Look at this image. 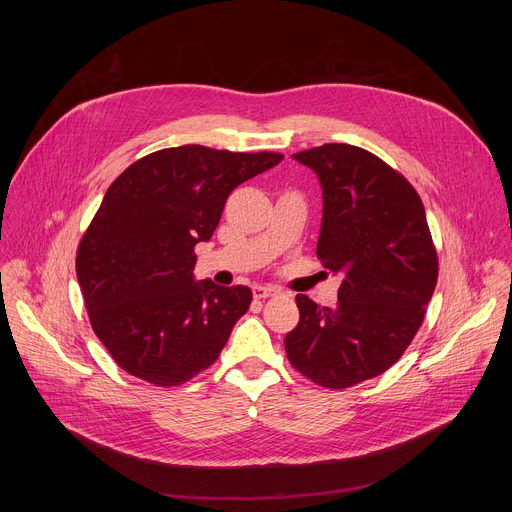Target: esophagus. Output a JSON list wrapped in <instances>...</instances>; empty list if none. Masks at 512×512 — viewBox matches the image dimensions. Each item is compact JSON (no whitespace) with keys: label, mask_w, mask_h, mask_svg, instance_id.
Listing matches in <instances>:
<instances>
[{"label":"esophagus","mask_w":512,"mask_h":512,"mask_svg":"<svg viewBox=\"0 0 512 512\" xmlns=\"http://www.w3.org/2000/svg\"><path fill=\"white\" fill-rule=\"evenodd\" d=\"M277 294L275 287H269V285H255L253 287V296L255 300H265V298H273Z\"/></svg>","instance_id":"34e87169"}]
</instances>
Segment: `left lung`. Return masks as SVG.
<instances>
[{
	"instance_id": "left-lung-1",
	"label": "left lung",
	"mask_w": 512,
	"mask_h": 512,
	"mask_svg": "<svg viewBox=\"0 0 512 512\" xmlns=\"http://www.w3.org/2000/svg\"><path fill=\"white\" fill-rule=\"evenodd\" d=\"M322 186L316 255L340 273L338 304L298 294L289 362L310 381L346 389L385 373L417 334L437 281V253L415 188L383 160L348 143L291 156Z\"/></svg>"
}]
</instances>
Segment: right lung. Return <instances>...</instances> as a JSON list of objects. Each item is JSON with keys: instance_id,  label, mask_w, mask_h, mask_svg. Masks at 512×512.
Masks as SVG:
<instances>
[{"instance_id": "obj_1", "label": "right lung", "mask_w": 512, "mask_h": 512, "mask_svg": "<svg viewBox=\"0 0 512 512\" xmlns=\"http://www.w3.org/2000/svg\"><path fill=\"white\" fill-rule=\"evenodd\" d=\"M281 160L180 145L137 160L107 188L77 277L91 326L123 371L174 387L221 354L253 294L196 281L194 247L212 237L229 194Z\"/></svg>"}]
</instances>
